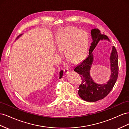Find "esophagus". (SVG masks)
<instances>
[{"label":"esophagus","mask_w":129,"mask_h":129,"mask_svg":"<svg viewBox=\"0 0 129 129\" xmlns=\"http://www.w3.org/2000/svg\"><path fill=\"white\" fill-rule=\"evenodd\" d=\"M63 70H64V73H65V74H68V73L69 72V70L68 68H65Z\"/></svg>","instance_id":"1"}]
</instances>
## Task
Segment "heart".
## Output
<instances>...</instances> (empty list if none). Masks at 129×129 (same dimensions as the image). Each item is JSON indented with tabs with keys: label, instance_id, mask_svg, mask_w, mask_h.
Listing matches in <instances>:
<instances>
[{
	"label": "heart",
	"instance_id": "obj_1",
	"mask_svg": "<svg viewBox=\"0 0 129 129\" xmlns=\"http://www.w3.org/2000/svg\"><path fill=\"white\" fill-rule=\"evenodd\" d=\"M54 44L57 51L63 53L69 60L77 62L85 57L89 44L86 31L73 27L59 30L54 35Z\"/></svg>",
	"mask_w": 129,
	"mask_h": 129
}]
</instances>
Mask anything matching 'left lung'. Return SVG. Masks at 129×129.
Listing matches in <instances>:
<instances>
[{
  "label": "left lung",
  "instance_id": "1",
  "mask_svg": "<svg viewBox=\"0 0 129 129\" xmlns=\"http://www.w3.org/2000/svg\"><path fill=\"white\" fill-rule=\"evenodd\" d=\"M91 34L92 40L89 54L74 69L82 80L78 87V94L84 101L90 102H97L105 97L112 89L118 76V57L115 47L112 46L110 57L111 75L109 80L105 84H98L91 78L90 71L93 61L92 51L100 40H108L110 42V40L107 36L102 34L98 28L91 30Z\"/></svg>",
  "mask_w": 129,
  "mask_h": 129
}]
</instances>
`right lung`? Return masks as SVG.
Masks as SVG:
<instances>
[{
	"label": "right lung",
	"instance_id": "right-lung-1",
	"mask_svg": "<svg viewBox=\"0 0 129 129\" xmlns=\"http://www.w3.org/2000/svg\"><path fill=\"white\" fill-rule=\"evenodd\" d=\"M21 35H20L19 36H18V37L17 38V39L19 38V36H20ZM62 75H63V71H62V70H61V71L60 72V73H59V79H60L61 78H62Z\"/></svg>",
	"mask_w": 129,
	"mask_h": 129
}]
</instances>
